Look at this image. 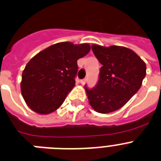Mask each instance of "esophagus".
Segmentation results:
<instances>
[{"instance_id": "34e87169", "label": "esophagus", "mask_w": 161, "mask_h": 161, "mask_svg": "<svg viewBox=\"0 0 161 161\" xmlns=\"http://www.w3.org/2000/svg\"><path fill=\"white\" fill-rule=\"evenodd\" d=\"M86 80H87V79H83L80 80V84H81L82 86H84V85L86 83Z\"/></svg>"}]
</instances>
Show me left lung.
<instances>
[{"label": "left lung", "mask_w": 161, "mask_h": 161, "mask_svg": "<svg viewBox=\"0 0 161 161\" xmlns=\"http://www.w3.org/2000/svg\"><path fill=\"white\" fill-rule=\"evenodd\" d=\"M91 48L103 67L97 86L91 90L86 86L88 100L98 113L115 112L138 91L146 75V64L135 52L123 46L94 44Z\"/></svg>", "instance_id": "obj_1"}]
</instances>
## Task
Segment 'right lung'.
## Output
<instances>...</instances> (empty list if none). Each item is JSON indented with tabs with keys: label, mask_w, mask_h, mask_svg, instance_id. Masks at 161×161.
Instances as JSON below:
<instances>
[{
	"label": "right lung",
	"mask_w": 161,
	"mask_h": 161,
	"mask_svg": "<svg viewBox=\"0 0 161 161\" xmlns=\"http://www.w3.org/2000/svg\"><path fill=\"white\" fill-rule=\"evenodd\" d=\"M90 50L88 43L59 42L36 54L22 74L20 87L27 105L41 115L56 111L75 86L77 60Z\"/></svg>",
	"instance_id": "right-lung-1"
}]
</instances>
